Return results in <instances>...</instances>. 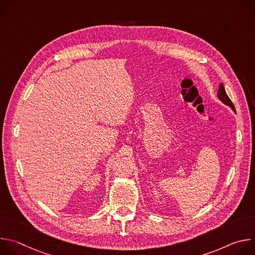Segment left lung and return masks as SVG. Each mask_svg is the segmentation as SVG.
<instances>
[{
  "label": "left lung",
  "mask_w": 255,
  "mask_h": 255,
  "mask_svg": "<svg viewBox=\"0 0 255 255\" xmlns=\"http://www.w3.org/2000/svg\"><path fill=\"white\" fill-rule=\"evenodd\" d=\"M218 98H219V99H220V100H221L225 105H227V106L231 107V108H232V110L235 112V107H234L233 103L231 102V100L229 99V97L227 96V94H226V91H225V89H224L223 84H221V85H220L219 90H218Z\"/></svg>",
  "instance_id": "left-lung-1"
}]
</instances>
